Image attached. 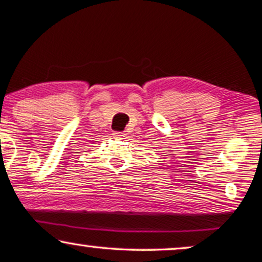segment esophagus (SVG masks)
Listing matches in <instances>:
<instances>
[{"label": "esophagus", "instance_id": "34e87169", "mask_svg": "<svg viewBox=\"0 0 262 262\" xmlns=\"http://www.w3.org/2000/svg\"><path fill=\"white\" fill-rule=\"evenodd\" d=\"M113 137L114 138H124L125 134L121 133V132H116V133H113Z\"/></svg>", "mask_w": 262, "mask_h": 262}]
</instances>
